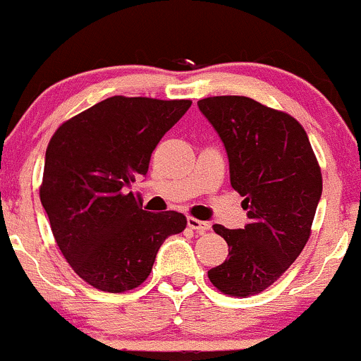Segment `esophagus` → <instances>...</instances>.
Masks as SVG:
<instances>
[{"label":"esophagus","instance_id":"esophagus-1","mask_svg":"<svg viewBox=\"0 0 361 361\" xmlns=\"http://www.w3.org/2000/svg\"><path fill=\"white\" fill-rule=\"evenodd\" d=\"M188 226L192 228V231L200 232V234H204V232L210 228V224L208 222H203V220H197V219H192V216H189L188 219Z\"/></svg>","mask_w":361,"mask_h":361}]
</instances>
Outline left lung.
<instances>
[{
	"label": "left lung",
	"mask_w": 361,
	"mask_h": 361,
	"mask_svg": "<svg viewBox=\"0 0 361 361\" xmlns=\"http://www.w3.org/2000/svg\"><path fill=\"white\" fill-rule=\"evenodd\" d=\"M197 106L226 146L231 185L250 219L235 231L213 226L228 257L208 279L228 296H253L270 288L308 241L322 196L319 161L289 114L246 96H212Z\"/></svg>",
	"instance_id": "obj_1"
}]
</instances>
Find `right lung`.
Instances as JSON below:
<instances>
[{"label":"right lung","instance_id":"add662e5","mask_svg":"<svg viewBox=\"0 0 361 361\" xmlns=\"http://www.w3.org/2000/svg\"><path fill=\"white\" fill-rule=\"evenodd\" d=\"M189 99L111 96L61 123L39 189L61 255L89 286L123 293L148 279L158 250L185 228L177 212L151 213L127 191Z\"/></svg>","mask_w":361,"mask_h":361}]
</instances>
